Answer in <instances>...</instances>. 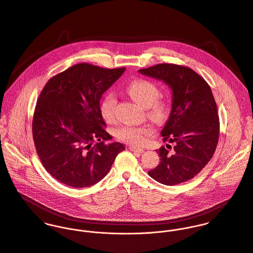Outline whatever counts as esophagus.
I'll return each instance as SVG.
<instances>
[{"label":"esophagus","mask_w":253,"mask_h":253,"mask_svg":"<svg viewBox=\"0 0 253 253\" xmlns=\"http://www.w3.org/2000/svg\"><path fill=\"white\" fill-rule=\"evenodd\" d=\"M129 150L131 152H139V153H142V152H145L144 149H140V148H135V147H129Z\"/></svg>","instance_id":"34e87169"}]
</instances>
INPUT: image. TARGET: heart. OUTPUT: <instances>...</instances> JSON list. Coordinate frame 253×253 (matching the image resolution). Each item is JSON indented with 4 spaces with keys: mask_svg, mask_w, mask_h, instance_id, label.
I'll return each mask as SVG.
<instances>
[{
    "mask_svg": "<svg viewBox=\"0 0 253 253\" xmlns=\"http://www.w3.org/2000/svg\"><path fill=\"white\" fill-rule=\"evenodd\" d=\"M128 95L145 107L147 116L155 123H163L170 113V102L167 98L159 95L158 87L149 80L136 79L131 81L127 87ZM117 98L113 92L106 93L100 102L101 117L106 122H113L116 117ZM149 126L124 125L115 130V137L132 146H139L145 142V138L152 134Z\"/></svg>",
    "mask_w": 253,
    "mask_h": 253,
    "instance_id": "heart-1",
    "label": "heart"
}]
</instances>
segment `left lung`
Wrapping results in <instances>:
<instances>
[{
	"instance_id": "obj_1",
	"label": "left lung",
	"mask_w": 253,
	"mask_h": 253,
	"mask_svg": "<svg viewBox=\"0 0 253 253\" xmlns=\"http://www.w3.org/2000/svg\"><path fill=\"white\" fill-rule=\"evenodd\" d=\"M139 71L163 80L173 92L171 113L161 136L163 142L175 146L171 152L164 147L156 150L160 163L148 173L167 186L189 181L210 161L219 141V115L211 89L200 74L184 65L159 63Z\"/></svg>"
}]
</instances>
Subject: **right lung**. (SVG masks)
<instances>
[{
  "label": "right lung",
  "mask_w": 253,
  "mask_h": 253,
  "mask_svg": "<svg viewBox=\"0 0 253 253\" xmlns=\"http://www.w3.org/2000/svg\"><path fill=\"white\" fill-rule=\"evenodd\" d=\"M124 71L78 63L52 76L43 88L33 114V141L43 166L58 182L93 186L125 150L120 143L104 144L112 137L100 112L101 95Z\"/></svg>",
  "instance_id": "add662e5"
}]
</instances>
